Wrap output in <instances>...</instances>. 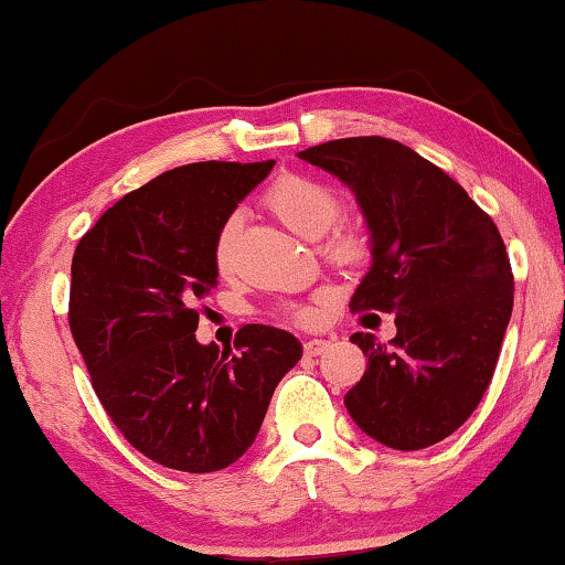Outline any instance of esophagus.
Masks as SVG:
<instances>
[{"instance_id": "obj_1", "label": "esophagus", "mask_w": 565, "mask_h": 565, "mask_svg": "<svg viewBox=\"0 0 565 565\" xmlns=\"http://www.w3.org/2000/svg\"><path fill=\"white\" fill-rule=\"evenodd\" d=\"M331 342H327V339H309L307 344H303V352H307V356H319L321 352H327Z\"/></svg>"}]
</instances>
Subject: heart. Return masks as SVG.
Masks as SVG:
<instances>
[{
	"instance_id": "1",
	"label": "heart",
	"mask_w": 565,
	"mask_h": 565,
	"mask_svg": "<svg viewBox=\"0 0 565 565\" xmlns=\"http://www.w3.org/2000/svg\"><path fill=\"white\" fill-rule=\"evenodd\" d=\"M264 203L266 209L284 223V226H289L291 231H297L299 236H307V238H317L321 234H327L331 223H334L339 216V209H342L334 188L317 181V178L301 175V173H284L276 178V181L268 185ZM238 231H241V216L238 213H231V216L221 223L216 241H213V264H216L221 274H226L231 268V262H234V246H236ZM364 250H366V244H364L362 231H356L352 226L334 228L324 244V254L331 258V262L342 266L360 262ZM284 315L303 324V321H311L315 311L309 307H289Z\"/></svg>"
}]
</instances>
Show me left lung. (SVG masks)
Returning <instances> with one entry per match:
<instances>
[{
  "mask_svg": "<svg viewBox=\"0 0 565 565\" xmlns=\"http://www.w3.org/2000/svg\"><path fill=\"white\" fill-rule=\"evenodd\" d=\"M299 158L352 188L370 228L372 266L349 309L397 315L390 344L352 334L366 372L347 392L349 415L395 450L445 440L486 395L513 311L498 226L460 183L397 140H329Z\"/></svg>",
  "mask_w": 565,
  "mask_h": 565,
  "instance_id": "1",
  "label": "left lung"
}]
</instances>
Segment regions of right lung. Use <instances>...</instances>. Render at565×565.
Returning <instances> with one entry per match:
<instances>
[{"instance_id": "add662e5", "label": "right lung", "mask_w": 565, "mask_h": 565, "mask_svg": "<svg viewBox=\"0 0 565 565\" xmlns=\"http://www.w3.org/2000/svg\"><path fill=\"white\" fill-rule=\"evenodd\" d=\"M271 168L205 160L166 170L107 209L75 248L67 317L95 395L125 440L170 470L236 462L301 360L297 337L264 324L238 329V352L195 342L201 299L218 279L213 241Z\"/></svg>"}]
</instances>
